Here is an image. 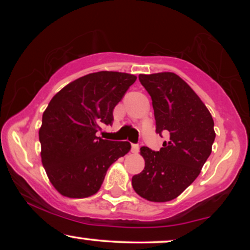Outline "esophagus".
<instances>
[{
  "label": "esophagus",
  "mask_w": 250,
  "mask_h": 250,
  "mask_svg": "<svg viewBox=\"0 0 250 250\" xmlns=\"http://www.w3.org/2000/svg\"><path fill=\"white\" fill-rule=\"evenodd\" d=\"M131 151H132L133 153L139 152V145H135V143H133L132 146H131Z\"/></svg>",
  "instance_id": "1"
}]
</instances>
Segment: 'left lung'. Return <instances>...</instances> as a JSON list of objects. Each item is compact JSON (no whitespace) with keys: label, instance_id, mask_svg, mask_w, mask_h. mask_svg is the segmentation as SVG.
Here are the masks:
<instances>
[{"label":"left lung","instance_id":"1","mask_svg":"<svg viewBox=\"0 0 250 250\" xmlns=\"http://www.w3.org/2000/svg\"><path fill=\"white\" fill-rule=\"evenodd\" d=\"M152 100L156 133H169L159 151L142 146L145 169L132 177L135 192L165 203L180 196L199 175L215 140L214 121L194 91L174 73L140 75Z\"/></svg>","mask_w":250,"mask_h":250}]
</instances>
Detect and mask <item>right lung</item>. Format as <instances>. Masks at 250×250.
Instances as JSON below:
<instances>
[{
  "label": "right lung",
  "mask_w": 250,
  "mask_h": 250,
  "mask_svg": "<svg viewBox=\"0 0 250 250\" xmlns=\"http://www.w3.org/2000/svg\"><path fill=\"white\" fill-rule=\"evenodd\" d=\"M136 81L134 75L98 71L78 78L52 98L39 136L42 163L51 183L64 197L97 193L107 170L131 149L127 141L97 136L114 121V108Z\"/></svg>",
  "instance_id": "1"
}]
</instances>
